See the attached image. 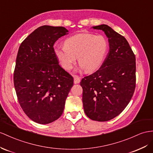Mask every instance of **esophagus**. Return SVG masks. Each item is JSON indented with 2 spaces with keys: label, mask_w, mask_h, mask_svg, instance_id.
<instances>
[{
  "label": "esophagus",
  "mask_w": 153,
  "mask_h": 153,
  "mask_svg": "<svg viewBox=\"0 0 153 153\" xmlns=\"http://www.w3.org/2000/svg\"><path fill=\"white\" fill-rule=\"evenodd\" d=\"M74 83L77 84V83H80L81 79H80V77L79 76H77V75H74Z\"/></svg>",
  "instance_id": "34e87169"
}]
</instances>
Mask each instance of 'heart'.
<instances>
[{"instance_id": "1", "label": "heart", "mask_w": 153, "mask_h": 153, "mask_svg": "<svg viewBox=\"0 0 153 153\" xmlns=\"http://www.w3.org/2000/svg\"><path fill=\"white\" fill-rule=\"evenodd\" d=\"M53 50L55 56L65 70L71 69L77 57L81 68L92 73L103 64L108 43L103 36L80 33L66 39L64 46L54 45Z\"/></svg>"}]
</instances>
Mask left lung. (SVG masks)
<instances>
[{
	"mask_svg": "<svg viewBox=\"0 0 153 153\" xmlns=\"http://www.w3.org/2000/svg\"><path fill=\"white\" fill-rule=\"evenodd\" d=\"M108 37L109 51L102 66L82 79L86 115L97 121L118 116L127 106L136 87V57L123 36L106 25L94 26Z\"/></svg>",
	"mask_w": 153,
	"mask_h": 153,
	"instance_id": "obj_1",
	"label": "left lung"
}]
</instances>
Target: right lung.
I'll use <instances>...</instances> for the list:
<instances>
[{
    "label": "right lung",
    "instance_id": "add662e5",
    "mask_svg": "<svg viewBox=\"0 0 153 153\" xmlns=\"http://www.w3.org/2000/svg\"><path fill=\"white\" fill-rule=\"evenodd\" d=\"M68 31L62 26H42L19 46L13 74L19 103L35 122L48 124L63 112L74 78L61 67L53 45Z\"/></svg>",
    "mask_w": 153,
    "mask_h": 153
}]
</instances>
